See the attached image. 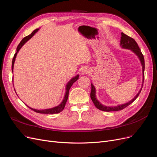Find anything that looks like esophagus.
I'll return each instance as SVG.
<instances>
[{
    "label": "esophagus",
    "instance_id": "obj_1",
    "mask_svg": "<svg viewBox=\"0 0 157 157\" xmlns=\"http://www.w3.org/2000/svg\"><path fill=\"white\" fill-rule=\"evenodd\" d=\"M90 72V69H88V68H84V69H82V74H88Z\"/></svg>",
    "mask_w": 157,
    "mask_h": 157
}]
</instances>
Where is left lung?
Wrapping results in <instances>:
<instances>
[{
  "label": "left lung",
  "mask_w": 157,
  "mask_h": 157,
  "mask_svg": "<svg viewBox=\"0 0 157 157\" xmlns=\"http://www.w3.org/2000/svg\"><path fill=\"white\" fill-rule=\"evenodd\" d=\"M121 46L123 48H126V49H129L133 51L134 53L137 56L139 59H140V61L142 65V69H143V83H144V70H145V60H144V57L143 54L141 53V50L140 49L138 45H137V42L135 41L134 39H132V37H130L129 36H128L125 35L124 33H121ZM92 90H91V93H90V97H91L92 100L94 104V105L96 106L98 109L103 111H121L122 109H124L125 107H128L130 104L134 102L135 99L138 97L140 95L141 90H140V92H138L136 97L132 99V100L130 101L129 102H128L125 104H122V105H118L117 107H107V106H104L99 103L96 98V89H95V87L94 86V85L92 84Z\"/></svg>",
  "instance_id": "obj_1"
}]
</instances>
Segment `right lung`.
Instances as JSON below:
<instances>
[{"mask_svg": "<svg viewBox=\"0 0 157 157\" xmlns=\"http://www.w3.org/2000/svg\"><path fill=\"white\" fill-rule=\"evenodd\" d=\"M39 31V29H36L35 30L33 31L32 32V33L31 35H28L25 37L23 38V39H22V40L20 42V43L18 44L17 47V49H16V53L14 54V56L13 58V59H12V71L13 72V64H14V61H15V59H16V57L17 56V53L19 52V50H20V49L21 48L22 46L24 44L25 42L28 40H29L34 35L35 33ZM78 75H77L76 77H73L72 79H71L70 81L67 83V86H66V92H65V97L63 99L62 102H61L59 105L56 106L55 107H53V108H51V109H43V110H38V109H33V108H31L29 107V106H27L29 108H30L31 110L34 111L36 113H42V114H57V113H59L60 112L62 111L63 110V109L65 106V104H66V102H67V99H68V96H69V89L71 87V86H72L73 84L77 81V80H78Z\"/></svg>", "mask_w": 157, "mask_h": 157, "instance_id": "right-lung-1", "label": "right lung"}]
</instances>
